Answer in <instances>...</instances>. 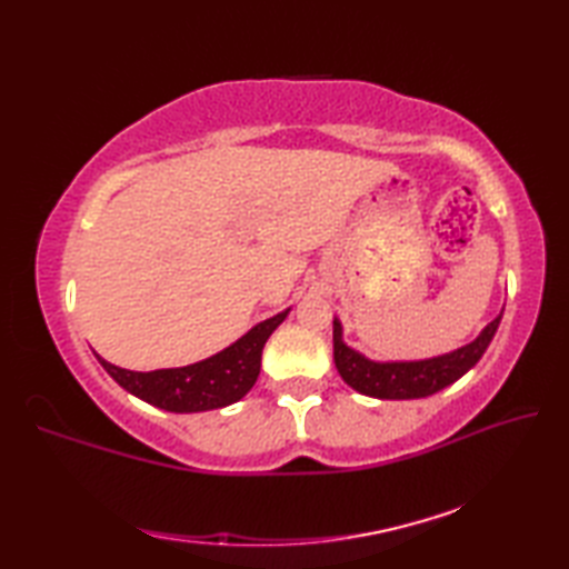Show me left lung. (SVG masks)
<instances>
[{
    "label": "left lung",
    "mask_w": 569,
    "mask_h": 569,
    "mask_svg": "<svg viewBox=\"0 0 569 569\" xmlns=\"http://www.w3.org/2000/svg\"><path fill=\"white\" fill-rule=\"evenodd\" d=\"M503 316V310H501ZM501 316L493 318L475 342L455 349L440 357L416 359V361H373L357 349L347 347L342 340V322L332 320V345L335 367L345 383L355 391L381 398V401H408V398H426L442 391L477 365L487 352L489 342L499 330Z\"/></svg>",
    "instance_id": "8db88e82"
}]
</instances>
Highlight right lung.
Here are the masks:
<instances>
[{"label":"right lung","instance_id":"right-lung-1","mask_svg":"<svg viewBox=\"0 0 569 569\" xmlns=\"http://www.w3.org/2000/svg\"><path fill=\"white\" fill-rule=\"evenodd\" d=\"M291 308L278 312V316L263 320L241 335L237 342L229 345L222 352L196 365L178 369H156V371H129L114 367L110 361L100 359L104 371L122 386L131 396L141 398L156 408L171 410V413H202V410L224 408L244 398L249 389L257 383L261 371V352L271 332L286 320Z\"/></svg>","mask_w":569,"mask_h":569}]
</instances>
